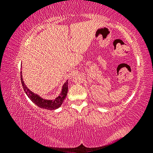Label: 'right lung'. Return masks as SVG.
<instances>
[{
  "instance_id": "right-lung-1",
  "label": "right lung",
  "mask_w": 153,
  "mask_h": 153,
  "mask_svg": "<svg viewBox=\"0 0 153 153\" xmlns=\"http://www.w3.org/2000/svg\"><path fill=\"white\" fill-rule=\"evenodd\" d=\"M21 81H22L23 88H24V92L27 94L28 98L38 107L47 110H55L60 107L61 105L63 104L64 99L67 94V91H68V79H67L63 84L61 92L57 97L54 98V99H47V98L40 97L38 94L33 93L28 88L24 83V79H23L22 71H21Z\"/></svg>"
}]
</instances>
